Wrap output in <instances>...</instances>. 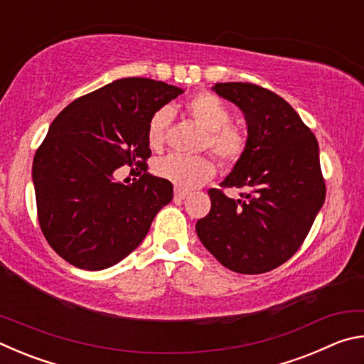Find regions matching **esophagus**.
<instances>
[{"label":"esophagus","instance_id":"obj_1","mask_svg":"<svg viewBox=\"0 0 364 364\" xmlns=\"http://www.w3.org/2000/svg\"><path fill=\"white\" fill-rule=\"evenodd\" d=\"M188 191H184V189H176L175 191V200H184L188 197Z\"/></svg>","mask_w":364,"mask_h":364}]
</instances>
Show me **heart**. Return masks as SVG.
I'll list each match as a JSON object with an SVG mask.
<instances>
[{
    "instance_id": "obj_1",
    "label": "heart",
    "mask_w": 364,
    "mask_h": 364,
    "mask_svg": "<svg viewBox=\"0 0 364 364\" xmlns=\"http://www.w3.org/2000/svg\"><path fill=\"white\" fill-rule=\"evenodd\" d=\"M186 112L197 127L205 132L204 147H208L225 165L236 164L242 157L247 138L241 127L231 123V110L220 97L199 93L186 102ZM173 112L170 107L159 109L147 127V141L152 149H160L167 139ZM157 176L170 181L180 189H194L212 180L217 173L215 162L207 156L184 157L170 154L154 165Z\"/></svg>"
}]
</instances>
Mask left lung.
Masks as SVG:
<instances>
[{
	"mask_svg": "<svg viewBox=\"0 0 364 364\" xmlns=\"http://www.w3.org/2000/svg\"><path fill=\"white\" fill-rule=\"evenodd\" d=\"M212 90L242 110L247 144L221 188H244V199L210 189L212 208L196 223L200 242L228 269L267 273L287 262L321 210L326 184L319 147L291 104L252 83Z\"/></svg>",
	"mask_w": 364,
	"mask_h": 364,
	"instance_id": "1",
	"label": "left lung"
}]
</instances>
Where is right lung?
<instances>
[{
  "label": "right lung",
  "mask_w": 364,
  "mask_h": 364,
  "mask_svg": "<svg viewBox=\"0 0 364 364\" xmlns=\"http://www.w3.org/2000/svg\"><path fill=\"white\" fill-rule=\"evenodd\" d=\"M184 91L151 78H120L70 102L33 159L38 221L48 244L82 269L112 267L143 242L173 184L143 173L117 181L123 165L147 168L151 117ZM141 173V171H139Z\"/></svg>",
  "instance_id": "obj_1"
}]
</instances>
